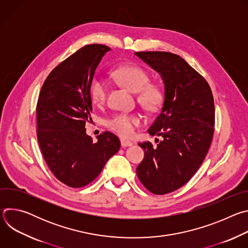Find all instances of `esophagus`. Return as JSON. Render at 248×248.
<instances>
[{
	"instance_id": "1",
	"label": "esophagus",
	"mask_w": 248,
	"mask_h": 248,
	"mask_svg": "<svg viewBox=\"0 0 248 248\" xmlns=\"http://www.w3.org/2000/svg\"><path fill=\"white\" fill-rule=\"evenodd\" d=\"M121 143H122V146L123 147H126V146H131L133 143L131 142V141L129 140H125V139H122L121 140Z\"/></svg>"
}]
</instances>
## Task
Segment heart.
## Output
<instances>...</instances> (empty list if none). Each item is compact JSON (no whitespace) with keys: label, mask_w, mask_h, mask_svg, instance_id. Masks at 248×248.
<instances>
[{"label":"heart","mask_w":248,"mask_h":248,"mask_svg":"<svg viewBox=\"0 0 248 248\" xmlns=\"http://www.w3.org/2000/svg\"><path fill=\"white\" fill-rule=\"evenodd\" d=\"M112 77L132 92L137 93V102L150 112L157 111L164 101V90L159 84L149 82V75L137 65H121L112 70ZM89 95L95 105H102L107 96V84L100 77L92 78ZM141 119L135 114L120 113L107 122L109 129L123 137H130L140 125Z\"/></svg>","instance_id":"heart-1"}]
</instances>
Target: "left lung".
Returning <instances> with one entry per match:
<instances>
[{
  "label": "left lung",
  "instance_id": "obj_1",
  "mask_svg": "<svg viewBox=\"0 0 248 248\" xmlns=\"http://www.w3.org/2000/svg\"><path fill=\"white\" fill-rule=\"evenodd\" d=\"M135 55L157 70L165 84L162 111L148 129L163 140L157 146L138 143L144 159L136 168L144 187L163 195L185 186L204 161L214 134V98L205 78L180 56L158 51Z\"/></svg>",
  "mask_w": 248,
  "mask_h": 248
}]
</instances>
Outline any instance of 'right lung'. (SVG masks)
<instances>
[{"label": "right lung", "mask_w": 248, "mask_h": 248, "mask_svg": "<svg viewBox=\"0 0 248 248\" xmlns=\"http://www.w3.org/2000/svg\"><path fill=\"white\" fill-rule=\"evenodd\" d=\"M106 45L80 48L58 64L47 77L36 106L37 139L46 164L56 178L69 187L93 182L120 147V139L110 131L97 136L85 132L91 120L89 85Z\"/></svg>", "instance_id": "1"}]
</instances>
